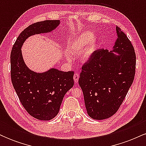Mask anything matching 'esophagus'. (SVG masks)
<instances>
[{"label": "esophagus", "mask_w": 146, "mask_h": 146, "mask_svg": "<svg viewBox=\"0 0 146 146\" xmlns=\"http://www.w3.org/2000/svg\"><path fill=\"white\" fill-rule=\"evenodd\" d=\"M79 78H80V76H79L78 73H75L74 75H73V79H74L75 84H78L79 81Z\"/></svg>", "instance_id": "34e87169"}]
</instances>
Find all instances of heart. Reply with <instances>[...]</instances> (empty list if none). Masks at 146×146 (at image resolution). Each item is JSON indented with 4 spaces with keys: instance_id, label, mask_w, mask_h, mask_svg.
Here are the masks:
<instances>
[{
    "instance_id": "b5f03b06",
    "label": "heart",
    "mask_w": 146,
    "mask_h": 146,
    "mask_svg": "<svg viewBox=\"0 0 146 146\" xmlns=\"http://www.w3.org/2000/svg\"><path fill=\"white\" fill-rule=\"evenodd\" d=\"M98 38L90 31H84L71 42L69 50L72 53H80V59L83 62L88 61L96 50ZM68 60H71L67 56Z\"/></svg>"
}]
</instances>
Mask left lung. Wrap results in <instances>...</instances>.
<instances>
[{
  "instance_id": "obj_1",
  "label": "left lung",
  "mask_w": 146,
  "mask_h": 146,
  "mask_svg": "<svg viewBox=\"0 0 146 146\" xmlns=\"http://www.w3.org/2000/svg\"><path fill=\"white\" fill-rule=\"evenodd\" d=\"M116 30L113 50L95 51L79 78L87 113L94 119H108L116 113L135 78V49L121 29L117 27Z\"/></svg>"
}]
</instances>
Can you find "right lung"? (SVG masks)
<instances>
[{
    "instance_id": "obj_1",
    "label": "right lung",
    "mask_w": 146,
    "mask_h": 146,
    "mask_svg": "<svg viewBox=\"0 0 146 146\" xmlns=\"http://www.w3.org/2000/svg\"><path fill=\"white\" fill-rule=\"evenodd\" d=\"M60 21H44L29 25L21 32L11 52V78L22 105L30 115L39 120H51L59 113L64 97L74 84L73 71L51 68L42 73L29 69L21 48L30 36L51 33Z\"/></svg>"
}]
</instances>
